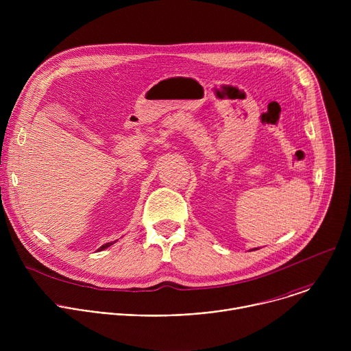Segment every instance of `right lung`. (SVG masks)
<instances>
[{
  "mask_svg": "<svg viewBox=\"0 0 351 351\" xmlns=\"http://www.w3.org/2000/svg\"><path fill=\"white\" fill-rule=\"evenodd\" d=\"M114 243H106V244H103L101 247H99V250H104V248H107V247H110V245H112Z\"/></svg>",
  "mask_w": 351,
  "mask_h": 351,
  "instance_id": "obj_1",
  "label": "right lung"
}]
</instances>
